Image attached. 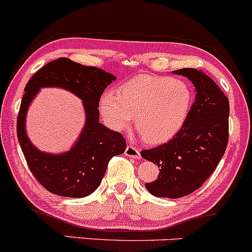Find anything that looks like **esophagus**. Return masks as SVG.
I'll return each mask as SVG.
<instances>
[{
  "label": "esophagus",
  "instance_id": "1",
  "mask_svg": "<svg viewBox=\"0 0 252 252\" xmlns=\"http://www.w3.org/2000/svg\"><path fill=\"white\" fill-rule=\"evenodd\" d=\"M126 156L129 158H132V159H140L141 158L140 151L135 147L134 145H129L128 147L126 148Z\"/></svg>",
  "mask_w": 252,
  "mask_h": 252
}]
</instances>
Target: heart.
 I'll return each instance as SVG.
<instances>
[{
  "mask_svg": "<svg viewBox=\"0 0 252 252\" xmlns=\"http://www.w3.org/2000/svg\"><path fill=\"white\" fill-rule=\"evenodd\" d=\"M191 105V88L183 80L141 75L121 85L116 94L105 92L99 100V111L115 131L128 128L135 116L143 139L160 143L181 130Z\"/></svg>",
  "mask_w": 252,
  "mask_h": 252,
  "instance_id": "heart-1",
  "label": "heart"
}]
</instances>
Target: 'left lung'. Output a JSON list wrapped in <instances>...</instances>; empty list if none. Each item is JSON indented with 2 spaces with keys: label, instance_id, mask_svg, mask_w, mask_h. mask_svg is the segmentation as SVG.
Masks as SVG:
<instances>
[{
  "label": "left lung",
  "instance_id": "8db88e82",
  "mask_svg": "<svg viewBox=\"0 0 252 252\" xmlns=\"http://www.w3.org/2000/svg\"><path fill=\"white\" fill-rule=\"evenodd\" d=\"M172 73L192 82L195 103L176 136L141 156L160 170L156 181L146 183L148 191L156 197L179 198L198 189L220 162L227 147L229 104L202 70L184 68Z\"/></svg>",
  "mask_w": 252,
  "mask_h": 252
}]
</instances>
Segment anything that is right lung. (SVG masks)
<instances>
[{
    "label": "right lung",
    "mask_w": 252,
    "mask_h": 252,
    "mask_svg": "<svg viewBox=\"0 0 252 252\" xmlns=\"http://www.w3.org/2000/svg\"><path fill=\"white\" fill-rule=\"evenodd\" d=\"M116 76L103 69L75 63L61 57L40 68L25 87L18 115L16 132L27 165L39 183L55 195L85 197L92 193L105 175L110 159L126 148L122 134L99 122V100ZM69 90L83 100L86 121L77 142L64 154L39 151L26 132V115L40 88Z\"/></svg>",
    "instance_id": "obj_1"
}]
</instances>
